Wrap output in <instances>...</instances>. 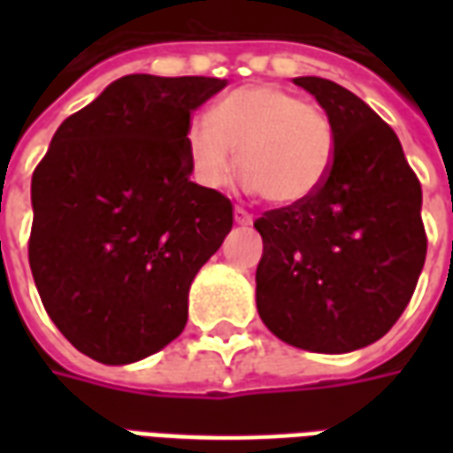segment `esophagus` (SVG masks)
<instances>
[{
  "instance_id": "34e87169",
  "label": "esophagus",
  "mask_w": 453,
  "mask_h": 453,
  "mask_svg": "<svg viewBox=\"0 0 453 453\" xmlns=\"http://www.w3.org/2000/svg\"><path fill=\"white\" fill-rule=\"evenodd\" d=\"M235 223L237 226H252V213L245 211V208H235Z\"/></svg>"
}]
</instances>
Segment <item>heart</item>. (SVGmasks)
Wrapping results in <instances>:
<instances>
[{
  "label": "heart",
  "mask_w": 453,
  "mask_h": 453,
  "mask_svg": "<svg viewBox=\"0 0 453 453\" xmlns=\"http://www.w3.org/2000/svg\"><path fill=\"white\" fill-rule=\"evenodd\" d=\"M184 142L203 187H226L240 165L247 187L276 206L313 196L334 159L330 116L276 84H247L220 96L211 116L188 120Z\"/></svg>",
  "instance_id": "obj_1"
}]
</instances>
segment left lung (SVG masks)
Instances as JSON below:
<instances>
[{"mask_svg": "<svg viewBox=\"0 0 453 453\" xmlns=\"http://www.w3.org/2000/svg\"><path fill=\"white\" fill-rule=\"evenodd\" d=\"M334 126L325 184L257 218V311L298 349L344 354L380 340L415 294L427 255L422 187L386 120L323 77H296Z\"/></svg>", "mask_w": 453, "mask_h": 453, "instance_id": "left-lung-1", "label": "left lung"}]
</instances>
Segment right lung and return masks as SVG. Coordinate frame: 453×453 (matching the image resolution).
Wrapping results in <instances>:
<instances>
[{
  "mask_svg": "<svg viewBox=\"0 0 453 453\" xmlns=\"http://www.w3.org/2000/svg\"><path fill=\"white\" fill-rule=\"evenodd\" d=\"M218 77L126 74L55 130L31 179L28 265L74 349L133 364L177 340L188 286L233 227V203L191 181V113Z\"/></svg>",
  "mask_w": 453,
  "mask_h": 453,
  "instance_id": "obj_1",
  "label": "right lung"
}]
</instances>
